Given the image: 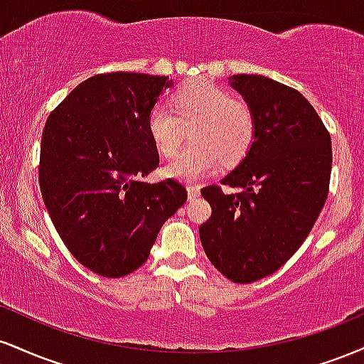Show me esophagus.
<instances>
[{
	"label": "esophagus",
	"instance_id": "1",
	"mask_svg": "<svg viewBox=\"0 0 364 364\" xmlns=\"http://www.w3.org/2000/svg\"><path fill=\"white\" fill-rule=\"evenodd\" d=\"M188 200H195L200 196V186L198 185H188Z\"/></svg>",
	"mask_w": 364,
	"mask_h": 364
}]
</instances>
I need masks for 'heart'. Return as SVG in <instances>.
Returning <instances> with one entry per match:
<instances>
[{"mask_svg":"<svg viewBox=\"0 0 364 364\" xmlns=\"http://www.w3.org/2000/svg\"><path fill=\"white\" fill-rule=\"evenodd\" d=\"M174 113L166 104L149 111L147 129L157 152L173 157L178 152L185 128H191L193 145L183 150L166 168L171 178L195 181L214 173L220 162L235 164L250 149L255 135V118L250 106L231 99L228 90L208 80L183 85L173 95Z\"/></svg>","mask_w":364,"mask_h":364,"instance_id":"1","label":"heart"}]
</instances>
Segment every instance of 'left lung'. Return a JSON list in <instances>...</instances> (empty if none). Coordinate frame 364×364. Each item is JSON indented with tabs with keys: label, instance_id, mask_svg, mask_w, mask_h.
<instances>
[{
	"label": "left lung",
	"instance_id": "left-lung-1",
	"mask_svg": "<svg viewBox=\"0 0 364 364\" xmlns=\"http://www.w3.org/2000/svg\"><path fill=\"white\" fill-rule=\"evenodd\" d=\"M231 87L253 112L255 135L243 161L202 190L212 215L200 240L229 281L248 284L281 269L318 219L332 171L330 135L298 90L262 77L232 75Z\"/></svg>",
	"mask_w": 364,
	"mask_h": 364
}]
</instances>
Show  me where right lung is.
Masks as SVG:
<instances>
[{
	"mask_svg": "<svg viewBox=\"0 0 364 364\" xmlns=\"http://www.w3.org/2000/svg\"><path fill=\"white\" fill-rule=\"evenodd\" d=\"M168 77L102 73L87 78L49 114L41 141L46 208L70 253L102 277L135 272L162 224L186 202L174 179L141 181L159 166L149 111Z\"/></svg>",
	"mask_w": 364,
	"mask_h": 364,
	"instance_id": "add662e5",
	"label": "right lung"
}]
</instances>
